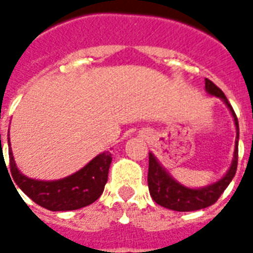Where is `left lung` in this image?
Returning <instances> with one entry per match:
<instances>
[{"instance_id":"1","label":"left lung","mask_w":253,"mask_h":253,"mask_svg":"<svg viewBox=\"0 0 253 253\" xmlns=\"http://www.w3.org/2000/svg\"><path fill=\"white\" fill-rule=\"evenodd\" d=\"M205 87L209 94L215 95L220 98L226 105L228 110L231 111L232 118L236 126V140L235 151H234V159H232L231 167L220 180L211 185H208L205 188L192 189L188 186L181 185L173 178L166 169L160 166L158 159L155 158L154 154L150 152V163H148V189L152 200L158 205L167 208L174 211H194L201 209L211 206L215 204L220 194L224 192L228 184L231 182L238 168V142H239V123L232 106L228 102L227 97L224 93L216 86L212 81L205 79Z\"/></svg>"}]
</instances>
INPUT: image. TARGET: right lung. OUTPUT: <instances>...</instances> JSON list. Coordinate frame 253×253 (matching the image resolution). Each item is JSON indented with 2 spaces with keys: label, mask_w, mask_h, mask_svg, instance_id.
<instances>
[{
  "label": "right lung",
  "mask_w": 253,
  "mask_h": 253,
  "mask_svg": "<svg viewBox=\"0 0 253 253\" xmlns=\"http://www.w3.org/2000/svg\"><path fill=\"white\" fill-rule=\"evenodd\" d=\"M7 143L10 146L9 134ZM9 163L14 182L35 204L51 211H68L85 208L98 200L107 182L111 154L102 152L76 173L55 181L34 180L22 174L14 162L11 148L9 151Z\"/></svg>",
  "instance_id": "add662e5"
}]
</instances>
